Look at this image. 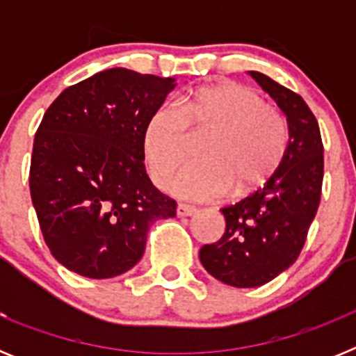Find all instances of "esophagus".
Instances as JSON below:
<instances>
[{"instance_id":"34e87169","label":"esophagus","mask_w":356,"mask_h":356,"mask_svg":"<svg viewBox=\"0 0 356 356\" xmlns=\"http://www.w3.org/2000/svg\"><path fill=\"white\" fill-rule=\"evenodd\" d=\"M194 213H197V209H194V207H191V205L176 207V216L178 217H191V216H194Z\"/></svg>"}]
</instances>
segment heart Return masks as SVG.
Here are the masks:
<instances>
[{"label": "heart", "mask_w": 356, "mask_h": 356, "mask_svg": "<svg viewBox=\"0 0 356 356\" xmlns=\"http://www.w3.org/2000/svg\"><path fill=\"white\" fill-rule=\"evenodd\" d=\"M207 134L200 162L178 175L172 193L196 201L235 197L262 187L287 151V121L259 94L235 81L205 85L156 106L146 118L140 146L151 178L168 187L187 159L188 135Z\"/></svg>", "instance_id": "b5f03b06"}]
</instances>
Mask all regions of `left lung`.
<instances>
[{
	"mask_svg": "<svg viewBox=\"0 0 356 356\" xmlns=\"http://www.w3.org/2000/svg\"><path fill=\"white\" fill-rule=\"evenodd\" d=\"M248 74L287 118L289 144L262 188L221 209L225 234L200 250L209 275L238 289L260 287L296 262L319 207L325 169L319 124L303 97L262 72Z\"/></svg>",
	"mask_w": 356,
	"mask_h": 356,
	"instance_id": "1",
	"label": "left lung"
}]
</instances>
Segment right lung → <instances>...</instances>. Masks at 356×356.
Segmentation results:
<instances>
[{
	"mask_svg": "<svg viewBox=\"0 0 356 356\" xmlns=\"http://www.w3.org/2000/svg\"><path fill=\"white\" fill-rule=\"evenodd\" d=\"M175 78L112 67L67 87L33 140L30 194L44 241L69 271L114 278L143 259L147 229L176 216V203L146 175L147 115Z\"/></svg>",
	"mask_w": 356,
	"mask_h": 356,
	"instance_id": "1",
	"label": "right lung"
}]
</instances>
